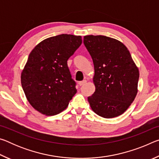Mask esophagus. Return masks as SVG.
<instances>
[{
  "label": "esophagus",
  "mask_w": 159,
  "mask_h": 159,
  "mask_svg": "<svg viewBox=\"0 0 159 159\" xmlns=\"http://www.w3.org/2000/svg\"><path fill=\"white\" fill-rule=\"evenodd\" d=\"M86 82H87V80H82V81H80V82L79 83V84L80 86H82V85H84Z\"/></svg>",
  "instance_id": "34e87169"
}]
</instances>
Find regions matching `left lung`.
<instances>
[{"mask_svg": "<svg viewBox=\"0 0 159 159\" xmlns=\"http://www.w3.org/2000/svg\"><path fill=\"white\" fill-rule=\"evenodd\" d=\"M83 43L93 59L95 91L88 98L91 109L105 118L123 114L138 93L139 69L125 45L104 36L89 35Z\"/></svg>", "mask_w": 159, "mask_h": 159, "instance_id": "1", "label": "left lung"}]
</instances>
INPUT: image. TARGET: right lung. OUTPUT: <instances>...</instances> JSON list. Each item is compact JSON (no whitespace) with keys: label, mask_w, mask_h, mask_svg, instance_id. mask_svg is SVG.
Returning a JSON list of instances; mask_svg holds the SVG:
<instances>
[{"label":"right lung","mask_w":159,"mask_h":159,"mask_svg":"<svg viewBox=\"0 0 159 159\" xmlns=\"http://www.w3.org/2000/svg\"><path fill=\"white\" fill-rule=\"evenodd\" d=\"M81 43L80 36L61 34L42 41L29 54L21 83L29 104L42 114H60L76 93L67 60Z\"/></svg>","instance_id":"1"}]
</instances>
